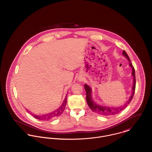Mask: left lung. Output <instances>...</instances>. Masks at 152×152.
<instances>
[{"label": "left lung", "mask_w": 152, "mask_h": 152, "mask_svg": "<svg viewBox=\"0 0 152 152\" xmlns=\"http://www.w3.org/2000/svg\"><path fill=\"white\" fill-rule=\"evenodd\" d=\"M123 55L129 61V66L130 67H131V69H132L131 75L133 77V85H132V94L124 105L117 106V107H114V106L110 107V106H103V105L97 104L93 100L92 96V88L86 83H85L84 85V88H85V89L86 91V102L88 104V106L89 107V108L92 110V111H93L94 112H95L96 113L100 115L109 116V115H113L114 114H117L120 113L121 111L123 110L125 107H126V106L129 104V103L131 102V101L132 100V99L134 97L135 90V85H136L135 69L131 62L129 57H128V56L124 50L123 51Z\"/></svg>", "instance_id": "obj_1"}]
</instances>
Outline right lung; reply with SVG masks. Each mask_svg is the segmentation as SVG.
I'll list each match as a JSON object with an SVG mask.
<instances>
[{"instance_id": "add662e5", "label": "right lung", "mask_w": 152, "mask_h": 152, "mask_svg": "<svg viewBox=\"0 0 152 152\" xmlns=\"http://www.w3.org/2000/svg\"><path fill=\"white\" fill-rule=\"evenodd\" d=\"M67 94L65 97L64 100L63 101V102L62 103L61 105L60 106V107H58L57 109H56L55 111L47 113V114H40V115H37V114H31L32 116H34V118L39 120H43V121H48V120H50L56 117H59L60 115H61L63 113V111L65 110L66 108V106L67 104ZM27 111L29 113H31L30 111L27 110Z\"/></svg>"}]
</instances>
